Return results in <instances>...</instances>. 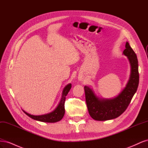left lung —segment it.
Masks as SVG:
<instances>
[{
	"instance_id": "left-lung-1",
	"label": "left lung",
	"mask_w": 148,
	"mask_h": 148,
	"mask_svg": "<svg viewBox=\"0 0 148 148\" xmlns=\"http://www.w3.org/2000/svg\"><path fill=\"white\" fill-rule=\"evenodd\" d=\"M123 54L127 57L130 64V75L126 86L117 96L100 97L90 86L84 87L89 114L94 120L105 121L117 118L127 109L136 92L139 84L138 62L136 53L127 41Z\"/></svg>"
}]
</instances>
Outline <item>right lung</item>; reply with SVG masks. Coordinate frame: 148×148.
Instances as JSON below:
<instances>
[{"mask_svg":"<svg viewBox=\"0 0 148 148\" xmlns=\"http://www.w3.org/2000/svg\"><path fill=\"white\" fill-rule=\"evenodd\" d=\"M71 88V84L69 83L65 86L63 89L62 94V97L59 104L56 107V109L52 110V112L47 114H45L43 115H34L28 113L27 112L23 110L24 112L27 115L28 117L33 119L35 120L39 121L42 122H47V123H55L61 120L64 117L65 114V97L69 93V91Z\"/></svg>","mask_w":148,"mask_h":148,"instance_id":"obj_1","label":"right lung"}]
</instances>
